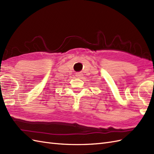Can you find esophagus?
I'll use <instances>...</instances> for the list:
<instances>
[{
    "instance_id": "34e87169",
    "label": "esophagus",
    "mask_w": 154,
    "mask_h": 154,
    "mask_svg": "<svg viewBox=\"0 0 154 154\" xmlns=\"http://www.w3.org/2000/svg\"><path fill=\"white\" fill-rule=\"evenodd\" d=\"M76 76L78 78H81L82 76H83V74H82V72H76Z\"/></svg>"
}]
</instances>
